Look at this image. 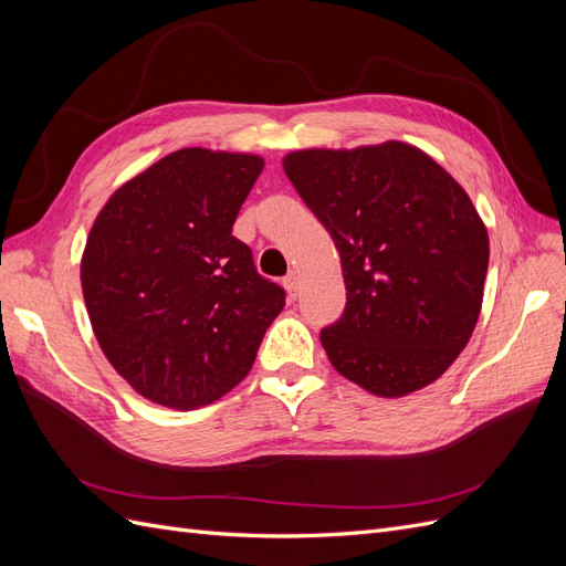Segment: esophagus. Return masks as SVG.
Returning a JSON list of instances; mask_svg holds the SVG:
<instances>
[{
  "label": "esophagus",
  "mask_w": 566,
  "mask_h": 566,
  "mask_svg": "<svg viewBox=\"0 0 566 566\" xmlns=\"http://www.w3.org/2000/svg\"><path fill=\"white\" fill-rule=\"evenodd\" d=\"M283 287L287 290V295H290V297H293V300L297 297V287H300V281H297V273H295V271H290L287 276L283 279Z\"/></svg>",
  "instance_id": "esophagus-1"
}]
</instances>
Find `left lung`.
<instances>
[{
    "label": "left lung",
    "instance_id": "left-lung-1",
    "mask_svg": "<svg viewBox=\"0 0 566 566\" xmlns=\"http://www.w3.org/2000/svg\"><path fill=\"white\" fill-rule=\"evenodd\" d=\"M283 169L339 252L347 306L321 331L335 370L387 399L434 382L484 300L489 233L465 188L403 142L295 150Z\"/></svg>",
    "mask_w": 566,
    "mask_h": 566
}]
</instances>
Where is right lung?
Returning <instances> with one entry per match:
<instances>
[{
    "label": "right lung",
    "instance_id": "1",
    "mask_svg": "<svg viewBox=\"0 0 566 566\" xmlns=\"http://www.w3.org/2000/svg\"><path fill=\"white\" fill-rule=\"evenodd\" d=\"M264 160L181 148L123 184L98 212L80 281L111 366L146 397L191 410L250 373L283 287L260 276L233 221Z\"/></svg>",
    "mask_w": 566,
    "mask_h": 566
}]
</instances>
